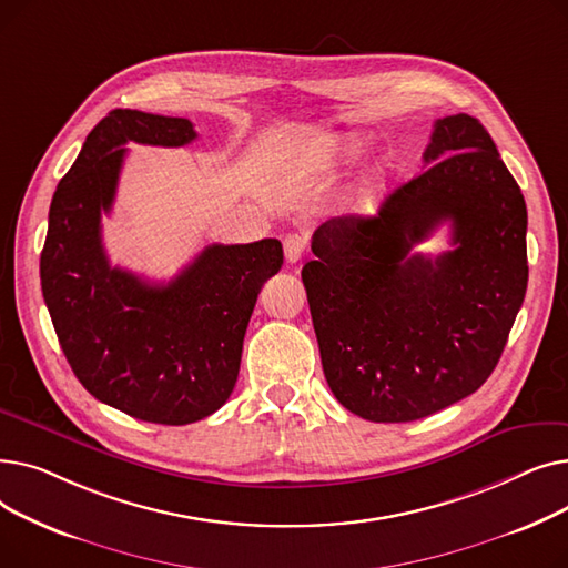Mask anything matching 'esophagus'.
I'll return each mask as SVG.
<instances>
[{
    "instance_id": "esophagus-1",
    "label": "esophagus",
    "mask_w": 568,
    "mask_h": 568,
    "mask_svg": "<svg viewBox=\"0 0 568 568\" xmlns=\"http://www.w3.org/2000/svg\"><path fill=\"white\" fill-rule=\"evenodd\" d=\"M306 248H308V242L302 234H287L283 239V251H285L287 262H300L302 255L306 253Z\"/></svg>"
}]
</instances>
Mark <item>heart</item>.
<instances>
[{"label":"heart","mask_w":568,"mask_h":568,"mask_svg":"<svg viewBox=\"0 0 568 568\" xmlns=\"http://www.w3.org/2000/svg\"><path fill=\"white\" fill-rule=\"evenodd\" d=\"M332 152L338 161L349 163V161L362 159L368 152V140L362 138V135H345V138H338V142L334 144ZM373 206H375V193L373 191L359 193L352 202V209H354V212H359V214L373 212Z\"/></svg>","instance_id":"obj_1"}]
</instances>
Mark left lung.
<instances>
[{
  "mask_svg": "<svg viewBox=\"0 0 568 568\" xmlns=\"http://www.w3.org/2000/svg\"><path fill=\"white\" fill-rule=\"evenodd\" d=\"M424 172L377 216H336L302 268L324 377L375 424L424 419L495 371L527 290V206L479 119H437ZM444 222L452 252L410 248Z\"/></svg>",
  "mask_w": 568,
  "mask_h": 568,
  "instance_id": "8db88e82",
  "label": "left lung"
}]
</instances>
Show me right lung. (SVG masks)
<instances>
[{"instance_id":"right-lung-1","label":"right lung","mask_w":568,"mask_h":568,"mask_svg":"<svg viewBox=\"0 0 568 568\" xmlns=\"http://www.w3.org/2000/svg\"><path fill=\"white\" fill-rule=\"evenodd\" d=\"M184 116L112 110L59 182L41 253V287L67 362L84 389L140 422L186 426L232 394L262 285L278 274V239L206 246L170 283L112 266L101 239L126 144L184 146Z\"/></svg>"}]
</instances>
